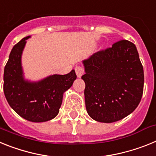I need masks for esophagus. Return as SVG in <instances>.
I'll list each match as a JSON object with an SVG mask.
<instances>
[{"label":"esophagus","instance_id":"1","mask_svg":"<svg viewBox=\"0 0 156 156\" xmlns=\"http://www.w3.org/2000/svg\"><path fill=\"white\" fill-rule=\"evenodd\" d=\"M75 72H76L77 76H78V78H81V77L84 74V73H85V70H84L83 67H81V66H77V67H75Z\"/></svg>","mask_w":156,"mask_h":156}]
</instances>
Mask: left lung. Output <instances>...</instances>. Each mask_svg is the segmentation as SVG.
<instances>
[{"label":"left lung","instance_id":"obj_1","mask_svg":"<svg viewBox=\"0 0 156 156\" xmlns=\"http://www.w3.org/2000/svg\"><path fill=\"white\" fill-rule=\"evenodd\" d=\"M85 101L95 121L111 123L132 113L141 100L144 70L133 43L120 40L82 61Z\"/></svg>","mask_w":156,"mask_h":156}]
</instances>
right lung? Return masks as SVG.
<instances>
[{
  "label": "right lung",
  "instance_id": "right-lung-1",
  "mask_svg": "<svg viewBox=\"0 0 156 156\" xmlns=\"http://www.w3.org/2000/svg\"><path fill=\"white\" fill-rule=\"evenodd\" d=\"M15 44L4 71V93L10 107L22 118L34 122L49 121L57 115L63 93L77 76L74 70L67 74H52L37 82L24 78L22 54L27 40Z\"/></svg>",
  "mask_w": 156,
  "mask_h": 156
}]
</instances>
